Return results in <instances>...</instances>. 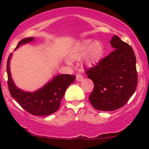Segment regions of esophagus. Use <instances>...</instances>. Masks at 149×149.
<instances>
[{
  "instance_id": "esophagus-1",
  "label": "esophagus",
  "mask_w": 149,
  "mask_h": 149,
  "mask_svg": "<svg viewBox=\"0 0 149 149\" xmlns=\"http://www.w3.org/2000/svg\"><path fill=\"white\" fill-rule=\"evenodd\" d=\"M83 79V76H82V75L80 74H77L76 75V80L78 82H80V81H82Z\"/></svg>"
}]
</instances>
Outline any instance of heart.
<instances>
[{"instance_id": "heart-1", "label": "heart", "mask_w": 149, "mask_h": 149, "mask_svg": "<svg viewBox=\"0 0 149 149\" xmlns=\"http://www.w3.org/2000/svg\"><path fill=\"white\" fill-rule=\"evenodd\" d=\"M104 51V45L102 42L88 39L80 42L71 53L70 57L73 59H80L83 57L85 65L92 66L100 62L103 57Z\"/></svg>"}]
</instances>
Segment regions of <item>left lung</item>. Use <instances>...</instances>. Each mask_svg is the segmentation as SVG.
Returning a JSON list of instances; mask_svg holds the SVG:
<instances>
[{
  "label": "left lung",
  "mask_w": 149,
  "mask_h": 149,
  "mask_svg": "<svg viewBox=\"0 0 149 149\" xmlns=\"http://www.w3.org/2000/svg\"><path fill=\"white\" fill-rule=\"evenodd\" d=\"M110 43L114 50L85 71L95 86L89 100L95 109L102 111L123 107L137 86L136 57L131 46L116 35Z\"/></svg>",
  "instance_id": "8db88e82"
}]
</instances>
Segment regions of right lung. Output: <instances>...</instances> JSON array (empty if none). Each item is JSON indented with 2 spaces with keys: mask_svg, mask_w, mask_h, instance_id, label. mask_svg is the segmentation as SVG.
<instances>
[{
  "mask_svg": "<svg viewBox=\"0 0 149 149\" xmlns=\"http://www.w3.org/2000/svg\"><path fill=\"white\" fill-rule=\"evenodd\" d=\"M33 40H35L33 37L22 39L15 49ZM12 55L13 54H10L7 62L8 88L11 96L23 109L32 115L48 116L57 111L66 89L74 83L76 76L69 74L57 75L36 91H24L19 88L12 78L10 66Z\"/></svg>",
  "mask_w": 149,
  "mask_h": 149,
  "instance_id": "1",
  "label": "right lung"
}]
</instances>
